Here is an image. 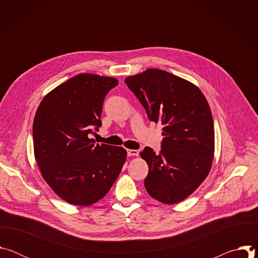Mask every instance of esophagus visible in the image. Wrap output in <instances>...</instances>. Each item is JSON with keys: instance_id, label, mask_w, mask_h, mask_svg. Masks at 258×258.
Returning <instances> with one entry per match:
<instances>
[{"instance_id": "1", "label": "esophagus", "mask_w": 258, "mask_h": 258, "mask_svg": "<svg viewBox=\"0 0 258 258\" xmlns=\"http://www.w3.org/2000/svg\"><path fill=\"white\" fill-rule=\"evenodd\" d=\"M127 155L128 156H138L139 155V151L138 150H133V149H127Z\"/></svg>"}]
</instances>
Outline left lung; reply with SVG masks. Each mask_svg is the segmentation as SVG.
<instances>
[{
    "instance_id": "obj_1",
    "label": "left lung",
    "mask_w": 258,
    "mask_h": 258,
    "mask_svg": "<svg viewBox=\"0 0 258 258\" xmlns=\"http://www.w3.org/2000/svg\"><path fill=\"white\" fill-rule=\"evenodd\" d=\"M149 119L163 125L161 152L140 153L149 166L148 194L164 204L188 198L208 175L214 157V127L208 102L197 86L149 68L125 79Z\"/></svg>"
}]
</instances>
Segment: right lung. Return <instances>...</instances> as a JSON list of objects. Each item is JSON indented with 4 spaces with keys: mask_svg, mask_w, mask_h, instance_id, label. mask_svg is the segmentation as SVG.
Segmentation results:
<instances>
[{
    "mask_svg": "<svg viewBox=\"0 0 258 258\" xmlns=\"http://www.w3.org/2000/svg\"><path fill=\"white\" fill-rule=\"evenodd\" d=\"M114 78L81 73L49 92L33 119V152L43 178L62 200L90 206L111 189L126 160L122 147L95 145Z\"/></svg>",
    "mask_w": 258,
    "mask_h": 258,
    "instance_id": "add662e5",
    "label": "right lung"
}]
</instances>
